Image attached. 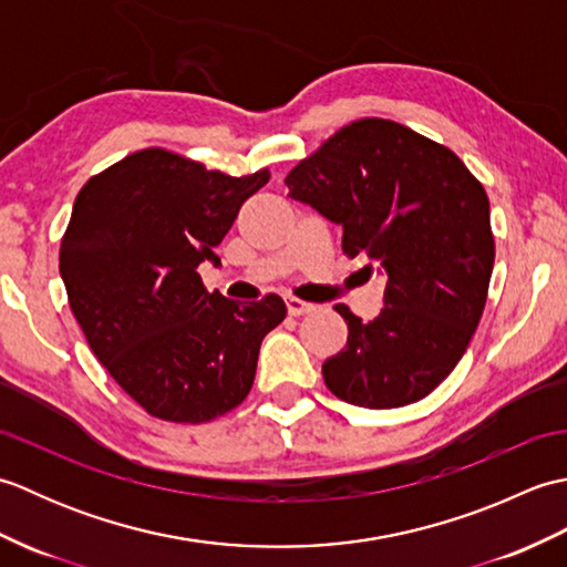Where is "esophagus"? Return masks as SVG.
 I'll list each match as a JSON object with an SVG mask.
<instances>
[{
    "label": "esophagus",
    "mask_w": 567,
    "mask_h": 567,
    "mask_svg": "<svg viewBox=\"0 0 567 567\" xmlns=\"http://www.w3.org/2000/svg\"><path fill=\"white\" fill-rule=\"evenodd\" d=\"M285 302H287V311H290L292 317H302V315H309V311L317 309L315 305H309V302H305V299H297V297H287Z\"/></svg>",
    "instance_id": "1"
}]
</instances>
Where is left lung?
Segmentation results:
<instances>
[{
  "instance_id": "left-lung-1",
  "label": "left lung",
  "mask_w": 567,
  "mask_h": 567,
  "mask_svg": "<svg viewBox=\"0 0 567 567\" xmlns=\"http://www.w3.org/2000/svg\"><path fill=\"white\" fill-rule=\"evenodd\" d=\"M290 197L343 226L348 258L388 275L372 321L346 305L341 353L321 365L343 402L394 409L451 375L483 317L495 265L489 199L457 155L390 118H358L285 177Z\"/></svg>"
}]
</instances>
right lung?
I'll list each match as a JSON object with an SVG mask.
<instances>
[{
	"label": "right lung",
	"mask_w": 567,
	"mask_h": 567,
	"mask_svg": "<svg viewBox=\"0 0 567 567\" xmlns=\"http://www.w3.org/2000/svg\"><path fill=\"white\" fill-rule=\"evenodd\" d=\"M270 171L231 177L143 148L90 177L60 240V277L92 353L151 416L204 424L246 400L258 351L287 315L277 295L207 292L199 262Z\"/></svg>",
	"instance_id": "obj_1"
}]
</instances>
